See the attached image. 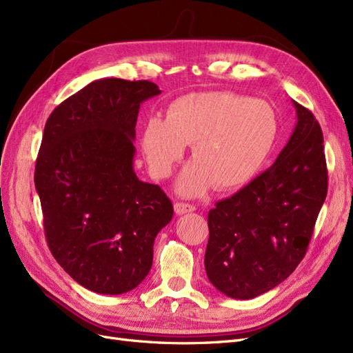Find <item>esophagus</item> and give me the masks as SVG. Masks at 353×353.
Returning a JSON list of instances; mask_svg holds the SVG:
<instances>
[{
  "mask_svg": "<svg viewBox=\"0 0 353 353\" xmlns=\"http://www.w3.org/2000/svg\"><path fill=\"white\" fill-rule=\"evenodd\" d=\"M174 209H175V213L176 214H184V213H190V212H194L196 210V205L192 204H188V203H175L174 204Z\"/></svg>",
  "mask_w": 353,
  "mask_h": 353,
  "instance_id": "esophagus-1",
  "label": "esophagus"
}]
</instances>
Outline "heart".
<instances>
[{
	"mask_svg": "<svg viewBox=\"0 0 353 353\" xmlns=\"http://www.w3.org/2000/svg\"><path fill=\"white\" fill-rule=\"evenodd\" d=\"M279 134L270 103L248 96L210 90L188 93L168 108L166 118L144 124L141 150L154 178L171 175L187 143L192 159L181 172L176 190L200 196L213 185L219 191L244 187L269 159Z\"/></svg>",
	"mask_w": 353,
	"mask_h": 353,
	"instance_id": "heart-1",
	"label": "heart"
}]
</instances>
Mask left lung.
<instances>
[{
  "instance_id": "left-lung-1",
  "label": "left lung",
  "mask_w": 353,
  "mask_h": 353,
  "mask_svg": "<svg viewBox=\"0 0 353 353\" xmlns=\"http://www.w3.org/2000/svg\"><path fill=\"white\" fill-rule=\"evenodd\" d=\"M294 106L298 123L276 162L209 212L205 273L229 298H255L289 277L325 200L321 127L307 108Z\"/></svg>"
}]
</instances>
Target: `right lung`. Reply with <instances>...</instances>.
I'll return each mask as SVG.
<instances>
[{
  "label": "right lung",
  "mask_w": 353,
  "mask_h": 353,
  "mask_svg": "<svg viewBox=\"0 0 353 353\" xmlns=\"http://www.w3.org/2000/svg\"><path fill=\"white\" fill-rule=\"evenodd\" d=\"M161 94L148 80H94L48 118L34 166L48 245L92 292L121 295L149 274L153 244L171 222L159 185L137 178L140 105Z\"/></svg>",
  "instance_id": "right-lung-1"
}]
</instances>
